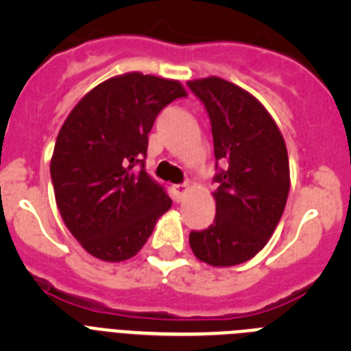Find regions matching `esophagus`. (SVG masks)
I'll return each instance as SVG.
<instances>
[{
	"instance_id": "34e87169",
	"label": "esophagus",
	"mask_w": 351,
	"mask_h": 351,
	"mask_svg": "<svg viewBox=\"0 0 351 351\" xmlns=\"http://www.w3.org/2000/svg\"><path fill=\"white\" fill-rule=\"evenodd\" d=\"M188 190H190V184H176V186H173V200H176V202H181L182 197L188 193Z\"/></svg>"
}]
</instances>
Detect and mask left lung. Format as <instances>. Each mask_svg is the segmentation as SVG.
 <instances>
[{"mask_svg":"<svg viewBox=\"0 0 351 351\" xmlns=\"http://www.w3.org/2000/svg\"><path fill=\"white\" fill-rule=\"evenodd\" d=\"M188 88L209 114L218 170L214 223L191 232L190 246L214 267L239 265L267 244L283 216L290 191L287 145L271 114L243 88L219 77L190 80Z\"/></svg>","mask_w":351,"mask_h":351,"instance_id":"left-lung-1","label":"left lung"}]
</instances>
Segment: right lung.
Wrapping results in <instances>:
<instances>
[{
  "instance_id": "add662e5",
  "label": "right lung",
  "mask_w": 351,
  "mask_h": 351,
  "mask_svg": "<svg viewBox=\"0 0 351 351\" xmlns=\"http://www.w3.org/2000/svg\"><path fill=\"white\" fill-rule=\"evenodd\" d=\"M184 96L178 80L132 71L98 84L61 126L51 160L56 204L89 255L132 258L172 206L144 160L156 116Z\"/></svg>"
}]
</instances>
